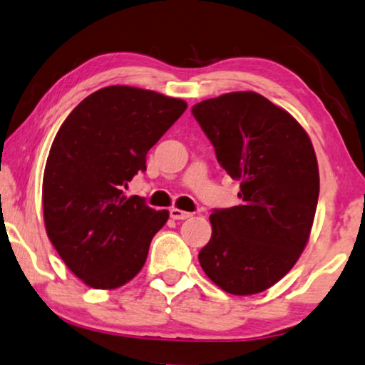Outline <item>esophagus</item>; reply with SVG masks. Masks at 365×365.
Returning <instances> with one entry per match:
<instances>
[{
  "label": "esophagus",
  "instance_id": "obj_1",
  "mask_svg": "<svg viewBox=\"0 0 365 365\" xmlns=\"http://www.w3.org/2000/svg\"><path fill=\"white\" fill-rule=\"evenodd\" d=\"M170 217L173 220H187V218L192 217V213L183 212V210H180V208H172L170 210Z\"/></svg>",
  "mask_w": 365,
  "mask_h": 365
}]
</instances>
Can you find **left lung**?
Returning <instances> with one entry per match:
<instances>
[{
  "mask_svg": "<svg viewBox=\"0 0 365 365\" xmlns=\"http://www.w3.org/2000/svg\"><path fill=\"white\" fill-rule=\"evenodd\" d=\"M192 114L241 198L210 215L200 264L230 294H256L283 278L309 240L319 198L314 148L289 112L256 92L202 101Z\"/></svg>",
  "mask_w": 365,
  "mask_h": 365,
  "instance_id": "left-lung-1",
  "label": "left lung"
}]
</instances>
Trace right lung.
I'll return each mask as SVG.
<instances>
[{"label": "right lung", "instance_id": "add662e5", "mask_svg": "<svg viewBox=\"0 0 365 365\" xmlns=\"http://www.w3.org/2000/svg\"><path fill=\"white\" fill-rule=\"evenodd\" d=\"M185 109L182 99L109 86L87 96L56 133L43 178L46 233L87 286L115 289L145 264L168 212L122 188L145 172L147 152Z\"/></svg>", "mask_w": 365, "mask_h": 365}]
</instances>
